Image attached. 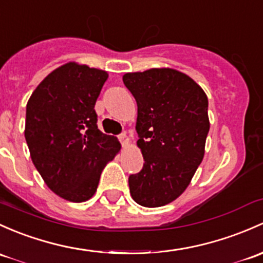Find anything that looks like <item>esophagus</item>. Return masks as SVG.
Returning a JSON list of instances; mask_svg holds the SVG:
<instances>
[{
	"label": "esophagus",
	"instance_id": "34e87169",
	"mask_svg": "<svg viewBox=\"0 0 263 263\" xmlns=\"http://www.w3.org/2000/svg\"><path fill=\"white\" fill-rule=\"evenodd\" d=\"M118 139H120L121 143H122V146H123V147H127V146L129 145V139H128V136H127L126 134H122V135H120V136H118Z\"/></svg>",
	"mask_w": 263,
	"mask_h": 263
}]
</instances>
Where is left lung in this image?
Here are the masks:
<instances>
[{
	"label": "left lung",
	"instance_id": "1",
	"mask_svg": "<svg viewBox=\"0 0 263 263\" xmlns=\"http://www.w3.org/2000/svg\"><path fill=\"white\" fill-rule=\"evenodd\" d=\"M137 103V147L142 170L128 179L129 193L147 208L166 205L185 192L205 153L208 97L189 76L173 68L126 73Z\"/></svg>",
	"mask_w": 263,
	"mask_h": 263
}]
</instances>
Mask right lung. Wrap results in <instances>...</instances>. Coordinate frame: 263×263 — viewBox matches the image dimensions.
Here are the masks:
<instances>
[{
	"label": "right lung",
	"instance_id": "right-lung-1",
	"mask_svg": "<svg viewBox=\"0 0 263 263\" xmlns=\"http://www.w3.org/2000/svg\"><path fill=\"white\" fill-rule=\"evenodd\" d=\"M107 79L106 70L69 62L48 74L26 104L32 162L49 189L73 203L96 194L102 171L121 150L117 137L97 127L95 106Z\"/></svg>",
	"mask_w": 263,
	"mask_h": 263
}]
</instances>
